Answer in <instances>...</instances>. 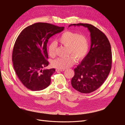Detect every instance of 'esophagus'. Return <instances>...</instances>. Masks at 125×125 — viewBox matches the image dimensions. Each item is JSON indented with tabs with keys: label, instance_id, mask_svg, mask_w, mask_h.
<instances>
[{
	"label": "esophagus",
	"instance_id": "obj_1",
	"mask_svg": "<svg viewBox=\"0 0 125 125\" xmlns=\"http://www.w3.org/2000/svg\"><path fill=\"white\" fill-rule=\"evenodd\" d=\"M65 70V69H56V71H64Z\"/></svg>",
	"mask_w": 125,
	"mask_h": 125
}]
</instances>
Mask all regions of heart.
I'll return each instance as SVG.
<instances>
[{
	"label": "heart",
	"instance_id": "b5f03b06",
	"mask_svg": "<svg viewBox=\"0 0 125 125\" xmlns=\"http://www.w3.org/2000/svg\"><path fill=\"white\" fill-rule=\"evenodd\" d=\"M61 44L68 47V54H71L64 57H58L54 60L52 65L54 68L60 69H65L70 67L77 60H81L88 54L89 49L88 39L85 35L79 34L76 32L67 31L63 32L59 38ZM56 45L54 42L49 43L48 52L51 57L56 55Z\"/></svg>",
	"mask_w": 125,
	"mask_h": 125
}]
</instances>
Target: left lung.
Returning a JSON list of instances; mask_svg holds the SVG:
<instances>
[{"mask_svg":"<svg viewBox=\"0 0 125 125\" xmlns=\"http://www.w3.org/2000/svg\"><path fill=\"white\" fill-rule=\"evenodd\" d=\"M88 28L91 33V49L87 55L74 69L71 85L77 91L88 94L97 89L105 82L111 70V45L105 34L92 24H72Z\"/></svg>","mask_w":125,"mask_h":125,"instance_id":"obj_1","label":"left lung"}]
</instances>
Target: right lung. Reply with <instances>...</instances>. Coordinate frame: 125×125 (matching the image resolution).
<instances>
[{
	"mask_svg": "<svg viewBox=\"0 0 125 125\" xmlns=\"http://www.w3.org/2000/svg\"><path fill=\"white\" fill-rule=\"evenodd\" d=\"M64 29L50 23H36L25 28L17 37L12 53L13 66L28 89L39 91L50 85L55 69H43L49 64L47 43L52 36Z\"/></svg>",
	"mask_w": 125,
	"mask_h": 125,
	"instance_id": "add662e5",
	"label": "right lung"
}]
</instances>
